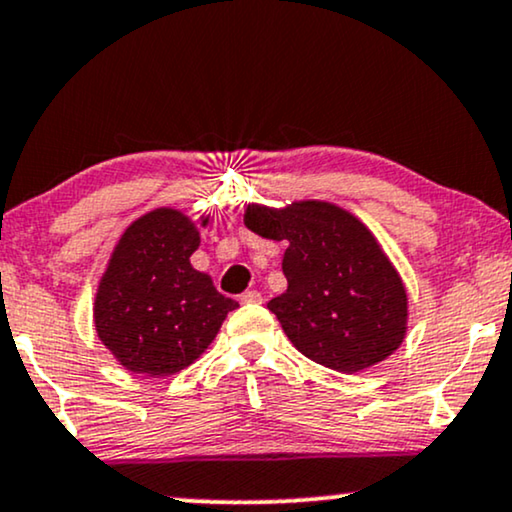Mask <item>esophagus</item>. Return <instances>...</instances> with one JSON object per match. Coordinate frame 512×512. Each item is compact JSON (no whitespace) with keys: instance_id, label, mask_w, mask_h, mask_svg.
Wrapping results in <instances>:
<instances>
[{"instance_id":"34e87169","label":"esophagus","mask_w":512,"mask_h":512,"mask_svg":"<svg viewBox=\"0 0 512 512\" xmlns=\"http://www.w3.org/2000/svg\"><path fill=\"white\" fill-rule=\"evenodd\" d=\"M239 301H242V304H261L263 296H261V292H254V289H251V292H244L242 296H239Z\"/></svg>"}]
</instances>
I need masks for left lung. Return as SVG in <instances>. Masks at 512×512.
I'll list each match as a JSON object with an SVG mask.
<instances>
[{
  "label": "left lung",
  "mask_w": 512,
  "mask_h": 512,
  "mask_svg": "<svg viewBox=\"0 0 512 512\" xmlns=\"http://www.w3.org/2000/svg\"><path fill=\"white\" fill-rule=\"evenodd\" d=\"M244 225L287 242V289L268 308L296 349L337 372L382 363L408 332V292L370 227L332 201L249 204Z\"/></svg>",
  "instance_id": "left-lung-1"
}]
</instances>
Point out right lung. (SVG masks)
Returning <instances> with one entry per match:
<instances>
[{
  "label": "right lung",
  "mask_w": 512,
  "mask_h": 512,
  "mask_svg": "<svg viewBox=\"0 0 512 512\" xmlns=\"http://www.w3.org/2000/svg\"><path fill=\"white\" fill-rule=\"evenodd\" d=\"M211 216L192 220L161 206L125 227L94 294V330L125 370L168 377L185 370L211 346L239 308L192 266L199 230Z\"/></svg>",
  "instance_id": "obj_1"
}]
</instances>
